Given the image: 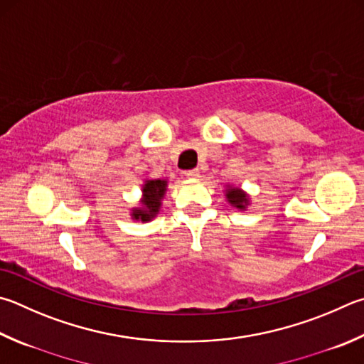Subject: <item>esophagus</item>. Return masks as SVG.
I'll list each match as a JSON object with an SVG mask.
<instances>
[{
    "label": "esophagus",
    "instance_id": "34e87169",
    "mask_svg": "<svg viewBox=\"0 0 364 364\" xmlns=\"http://www.w3.org/2000/svg\"><path fill=\"white\" fill-rule=\"evenodd\" d=\"M184 176H186V178H197V176H199V168L184 170Z\"/></svg>",
    "mask_w": 364,
    "mask_h": 364
}]
</instances>
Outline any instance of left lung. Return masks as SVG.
Wrapping results in <instances>:
<instances>
[{
  "label": "left lung",
  "instance_id": "obj_1",
  "mask_svg": "<svg viewBox=\"0 0 364 364\" xmlns=\"http://www.w3.org/2000/svg\"><path fill=\"white\" fill-rule=\"evenodd\" d=\"M228 200L232 203V205H235L237 208H245V205H247V196L243 194V193H240L239 189H228Z\"/></svg>",
  "mask_w": 364,
  "mask_h": 364
}]
</instances>
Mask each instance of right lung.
<instances>
[{
  "mask_svg": "<svg viewBox=\"0 0 364 364\" xmlns=\"http://www.w3.org/2000/svg\"><path fill=\"white\" fill-rule=\"evenodd\" d=\"M165 186L167 183L161 181V180H151L146 181L143 188V205L146 207V210H134V218L135 220H141V221H148L153 218L157 211H159L161 207V199L164 197L165 193Z\"/></svg>",
  "mask_w": 364,
  "mask_h": 364,
  "instance_id": "1",
  "label": "right lung"
}]
</instances>
